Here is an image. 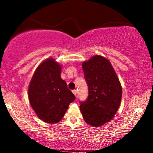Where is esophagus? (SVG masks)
<instances>
[{
    "label": "esophagus",
    "mask_w": 153,
    "mask_h": 153,
    "mask_svg": "<svg viewBox=\"0 0 153 153\" xmlns=\"http://www.w3.org/2000/svg\"><path fill=\"white\" fill-rule=\"evenodd\" d=\"M73 91V94H74L75 96H76V94H77V91H76V90H73V91Z\"/></svg>",
    "instance_id": "obj_1"
}]
</instances>
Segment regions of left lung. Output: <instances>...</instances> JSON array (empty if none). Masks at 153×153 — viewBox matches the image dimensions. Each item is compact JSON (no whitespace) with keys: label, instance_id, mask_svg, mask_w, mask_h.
<instances>
[{"label":"left lung","instance_id":"8db88e82","mask_svg":"<svg viewBox=\"0 0 153 153\" xmlns=\"http://www.w3.org/2000/svg\"><path fill=\"white\" fill-rule=\"evenodd\" d=\"M88 86L86 101L80 110L87 124L100 127L113 119L120 106L122 89L117 73L106 57L95 55L82 62Z\"/></svg>","mask_w":153,"mask_h":153}]
</instances>
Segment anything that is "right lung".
<instances>
[{"instance_id": "1", "label": "right lung", "mask_w": 153, "mask_h": 153, "mask_svg": "<svg viewBox=\"0 0 153 153\" xmlns=\"http://www.w3.org/2000/svg\"><path fill=\"white\" fill-rule=\"evenodd\" d=\"M62 66L51 57L37 67L30 81L28 96L33 110L43 122H59L75 99L60 77Z\"/></svg>"}]
</instances>
